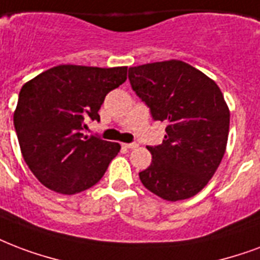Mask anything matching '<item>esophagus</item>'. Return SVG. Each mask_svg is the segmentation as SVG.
Wrapping results in <instances>:
<instances>
[{"label":"esophagus","instance_id":"1","mask_svg":"<svg viewBox=\"0 0 260 260\" xmlns=\"http://www.w3.org/2000/svg\"><path fill=\"white\" fill-rule=\"evenodd\" d=\"M126 148H129V150H135V148H138L139 147V144L138 143H126L124 144Z\"/></svg>","mask_w":260,"mask_h":260}]
</instances>
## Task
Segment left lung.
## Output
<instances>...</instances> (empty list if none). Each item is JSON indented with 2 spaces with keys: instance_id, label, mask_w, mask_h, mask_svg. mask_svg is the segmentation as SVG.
Segmentation results:
<instances>
[{
  "instance_id": "8db88e82",
  "label": "left lung",
  "mask_w": 260,
  "mask_h": 260,
  "mask_svg": "<svg viewBox=\"0 0 260 260\" xmlns=\"http://www.w3.org/2000/svg\"><path fill=\"white\" fill-rule=\"evenodd\" d=\"M132 90L155 121H165L159 146H147L152 161L139 173L148 191L170 202L207 185L226 150L231 113L217 83L187 62L169 59L129 68Z\"/></svg>"
}]
</instances>
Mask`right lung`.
Listing matches in <instances>:
<instances>
[{
  "label": "right lung",
  "instance_id": "1",
  "mask_svg": "<svg viewBox=\"0 0 260 260\" xmlns=\"http://www.w3.org/2000/svg\"><path fill=\"white\" fill-rule=\"evenodd\" d=\"M126 67L58 65L21 87L13 114L25 164L51 191L73 195L102 178L118 143L87 136L105 96L126 80Z\"/></svg>",
  "mask_w": 260,
  "mask_h": 260
}]
</instances>
